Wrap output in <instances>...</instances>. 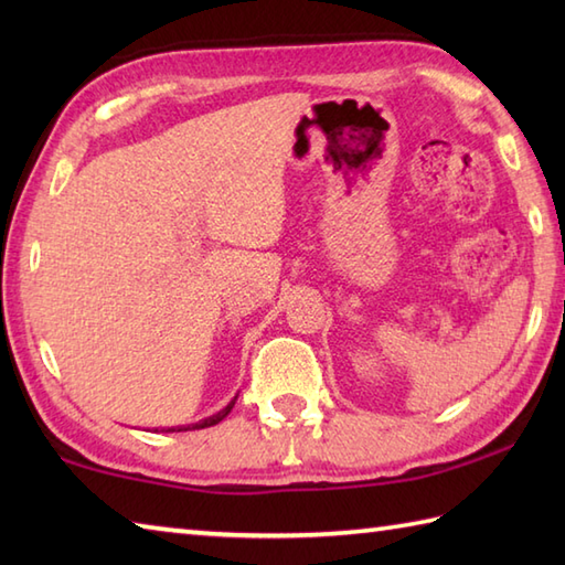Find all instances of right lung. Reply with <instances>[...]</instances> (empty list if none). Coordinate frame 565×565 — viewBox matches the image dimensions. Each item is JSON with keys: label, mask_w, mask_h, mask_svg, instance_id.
Here are the masks:
<instances>
[{"label": "right lung", "mask_w": 565, "mask_h": 565, "mask_svg": "<svg viewBox=\"0 0 565 565\" xmlns=\"http://www.w3.org/2000/svg\"><path fill=\"white\" fill-rule=\"evenodd\" d=\"M233 405H235V401L231 403V405H227L225 407V411H221L218 415H213V417H209V419H201V423H196V425H191V427H172V429H167V431H186V429H203V427H213V425H218L221 423V419L227 415V413H231L233 411Z\"/></svg>", "instance_id": "add662e5"}]
</instances>
